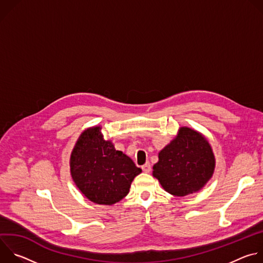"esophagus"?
Instances as JSON below:
<instances>
[{
  "mask_svg": "<svg viewBox=\"0 0 263 263\" xmlns=\"http://www.w3.org/2000/svg\"><path fill=\"white\" fill-rule=\"evenodd\" d=\"M141 168H142V171H143L144 173H149V172H151V164H149L148 162H146L145 164H143V165L141 166Z\"/></svg>",
  "mask_w": 263,
  "mask_h": 263,
  "instance_id": "34e87169",
  "label": "esophagus"
}]
</instances>
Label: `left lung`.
Segmentation results:
<instances>
[{
  "instance_id": "obj_1",
  "label": "left lung",
  "mask_w": 263,
  "mask_h": 263,
  "mask_svg": "<svg viewBox=\"0 0 263 263\" xmlns=\"http://www.w3.org/2000/svg\"><path fill=\"white\" fill-rule=\"evenodd\" d=\"M153 176L171 195L199 192L213 175L215 158L208 140L198 131L181 127L178 135L158 154Z\"/></svg>"
}]
</instances>
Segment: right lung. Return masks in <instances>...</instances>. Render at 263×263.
I'll return each instance as SVG.
<instances>
[{
    "instance_id": "add662e5",
    "label": "right lung",
    "mask_w": 263,
    "mask_h": 263,
    "mask_svg": "<svg viewBox=\"0 0 263 263\" xmlns=\"http://www.w3.org/2000/svg\"><path fill=\"white\" fill-rule=\"evenodd\" d=\"M101 127L86 129L70 154L72 181L91 202L114 205L128 194L133 179L141 173L133 160L104 139Z\"/></svg>"
}]
</instances>
